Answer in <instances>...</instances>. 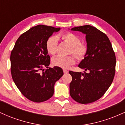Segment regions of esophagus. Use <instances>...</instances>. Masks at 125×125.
Here are the masks:
<instances>
[{
    "label": "esophagus",
    "instance_id": "1",
    "mask_svg": "<svg viewBox=\"0 0 125 125\" xmlns=\"http://www.w3.org/2000/svg\"><path fill=\"white\" fill-rule=\"evenodd\" d=\"M63 71L64 73H68V71H67V70L63 69Z\"/></svg>",
    "mask_w": 125,
    "mask_h": 125
}]
</instances>
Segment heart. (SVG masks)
Masks as SVG:
<instances>
[{
	"label": "heart",
	"mask_w": 125,
	"mask_h": 125,
	"mask_svg": "<svg viewBox=\"0 0 125 125\" xmlns=\"http://www.w3.org/2000/svg\"><path fill=\"white\" fill-rule=\"evenodd\" d=\"M58 38H61L64 42L71 46L70 53H73L79 59L84 58L87 53V46L83 43L78 36L71 32H66L59 35ZM58 39L55 36H51L47 39L46 42V48L49 54L54 55L56 53L58 50ZM52 63L55 66L68 69L76 62L75 57L73 55L68 56L54 57L52 59Z\"/></svg>",
	"instance_id": "b5f03b06"
}]
</instances>
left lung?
<instances>
[{"mask_svg":"<svg viewBox=\"0 0 125 125\" xmlns=\"http://www.w3.org/2000/svg\"><path fill=\"white\" fill-rule=\"evenodd\" d=\"M71 31L85 34L87 51L78 65L84 73L69 71L72 77L70 94L77 102L90 104L99 99L111 85L115 74V54L108 37L94 27L84 25Z\"/></svg>","mask_w":125,"mask_h":125,"instance_id":"left-lung-1","label":"left lung"}]
</instances>
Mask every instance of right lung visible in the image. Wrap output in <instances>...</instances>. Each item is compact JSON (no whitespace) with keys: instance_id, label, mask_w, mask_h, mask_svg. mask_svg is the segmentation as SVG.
<instances>
[{"instance_id":"right-lung-1","label":"right lung","mask_w":125,"mask_h":125,"mask_svg":"<svg viewBox=\"0 0 125 125\" xmlns=\"http://www.w3.org/2000/svg\"><path fill=\"white\" fill-rule=\"evenodd\" d=\"M60 29L42 25L33 27L20 36L11 52L13 80L23 95L34 102L51 98L56 82L63 74L61 67H49L51 58L46 48L47 39Z\"/></svg>"}]
</instances>
